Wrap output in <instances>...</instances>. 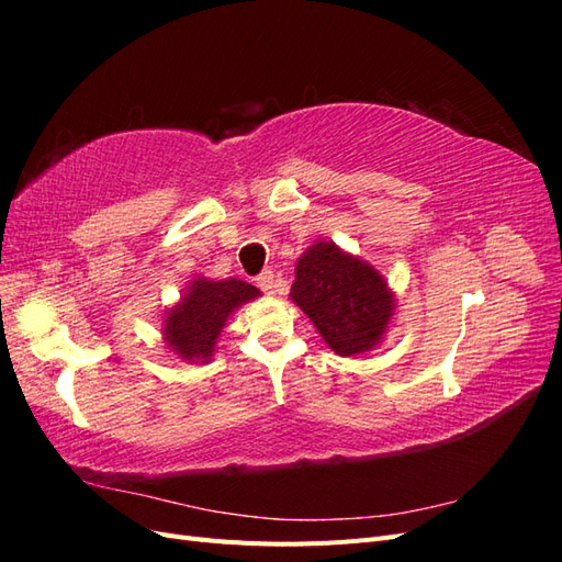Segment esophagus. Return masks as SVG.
Here are the masks:
<instances>
[{
	"label": "esophagus",
	"mask_w": 562,
	"mask_h": 562,
	"mask_svg": "<svg viewBox=\"0 0 562 562\" xmlns=\"http://www.w3.org/2000/svg\"><path fill=\"white\" fill-rule=\"evenodd\" d=\"M258 285L262 288V291L267 295H277L281 291V279L274 274V271H262V274L258 277Z\"/></svg>",
	"instance_id": "34e87169"
}]
</instances>
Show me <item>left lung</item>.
Masks as SVG:
<instances>
[{
	"instance_id": "1",
	"label": "left lung",
	"mask_w": 562,
	"mask_h": 562,
	"mask_svg": "<svg viewBox=\"0 0 562 562\" xmlns=\"http://www.w3.org/2000/svg\"><path fill=\"white\" fill-rule=\"evenodd\" d=\"M291 300L337 356L375 349L396 312V295L380 271L333 241L302 252Z\"/></svg>"
}]
</instances>
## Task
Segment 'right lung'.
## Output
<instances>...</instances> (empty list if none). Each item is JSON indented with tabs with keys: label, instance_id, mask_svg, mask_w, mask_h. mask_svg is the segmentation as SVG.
<instances>
[{
	"label": "right lung",
	"instance_id": "1",
	"mask_svg": "<svg viewBox=\"0 0 562 562\" xmlns=\"http://www.w3.org/2000/svg\"><path fill=\"white\" fill-rule=\"evenodd\" d=\"M260 295L258 288L241 279H192L180 295V302L164 314L161 335L166 347L180 361L209 363L229 316L241 304Z\"/></svg>",
	"mask_w": 562,
	"mask_h": 562
}]
</instances>
